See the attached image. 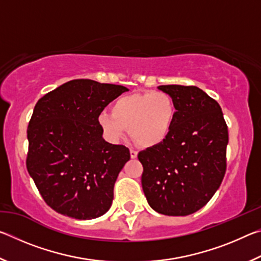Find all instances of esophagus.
Segmentation results:
<instances>
[{
    "instance_id": "obj_1",
    "label": "esophagus",
    "mask_w": 261,
    "mask_h": 261,
    "mask_svg": "<svg viewBox=\"0 0 261 261\" xmlns=\"http://www.w3.org/2000/svg\"><path fill=\"white\" fill-rule=\"evenodd\" d=\"M137 155H138V152L135 151V149H130V156H131V159H136Z\"/></svg>"
}]
</instances>
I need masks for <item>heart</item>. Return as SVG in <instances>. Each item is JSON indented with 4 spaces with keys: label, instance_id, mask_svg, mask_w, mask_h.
Instances as JSON below:
<instances>
[{
    "label": "heart",
    "instance_id": "obj_1",
    "mask_svg": "<svg viewBox=\"0 0 261 261\" xmlns=\"http://www.w3.org/2000/svg\"><path fill=\"white\" fill-rule=\"evenodd\" d=\"M101 113L98 123L110 141H118L129 127V135L144 148L156 147L169 137L176 120V106L166 92H144L123 95Z\"/></svg>",
    "mask_w": 261,
    "mask_h": 261
}]
</instances>
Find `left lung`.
<instances>
[{
	"instance_id": "8db88e82",
	"label": "left lung",
	"mask_w": 261,
	"mask_h": 261,
	"mask_svg": "<svg viewBox=\"0 0 261 261\" xmlns=\"http://www.w3.org/2000/svg\"><path fill=\"white\" fill-rule=\"evenodd\" d=\"M176 120L165 143L138 154L141 187L158 213L185 216L214 196L227 169L228 126L218 101L197 86L161 85Z\"/></svg>"
}]
</instances>
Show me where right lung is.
<instances>
[{"label": "right lung", "mask_w": 261, "mask_h": 261, "mask_svg": "<svg viewBox=\"0 0 261 261\" xmlns=\"http://www.w3.org/2000/svg\"><path fill=\"white\" fill-rule=\"evenodd\" d=\"M126 91L73 79L38 100L28 126L26 168L42 199L57 213L91 220L112 206L114 184L130 151L102 138L98 117Z\"/></svg>", "instance_id": "1"}]
</instances>
